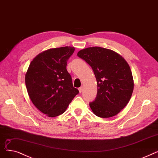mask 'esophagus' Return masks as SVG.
<instances>
[{"label": "esophagus", "mask_w": 158, "mask_h": 158, "mask_svg": "<svg viewBox=\"0 0 158 158\" xmlns=\"http://www.w3.org/2000/svg\"><path fill=\"white\" fill-rule=\"evenodd\" d=\"M82 89H83V87H80L78 88V91H79V92H80V93H81Z\"/></svg>", "instance_id": "1"}]
</instances>
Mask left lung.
I'll use <instances>...</instances> for the list:
<instances>
[{"label":"left lung","mask_w":158,"mask_h":158,"mask_svg":"<svg viewBox=\"0 0 158 158\" xmlns=\"http://www.w3.org/2000/svg\"><path fill=\"white\" fill-rule=\"evenodd\" d=\"M78 56L90 65L97 81L98 91L89 106L100 118L112 117L129 103L134 89L130 67L116 52L100 47H92L78 51Z\"/></svg>","instance_id":"1"}]
</instances>
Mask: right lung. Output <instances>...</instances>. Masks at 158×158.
Masks as SVG:
<instances>
[{
  "label": "right lung",
  "mask_w": 158,
  "mask_h": 158,
  "mask_svg": "<svg viewBox=\"0 0 158 158\" xmlns=\"http://www.w3.org/2000/svg\"><path fill=\"white\" fill-rule=\"evenodd\" d=\"M74 47L49 49L30 63L26 73L27 93L34 106L49 117L63 114L78 90L73 87L67 62Z\"/></svg>",
  "instance_id": "1"
}]
</instances>
